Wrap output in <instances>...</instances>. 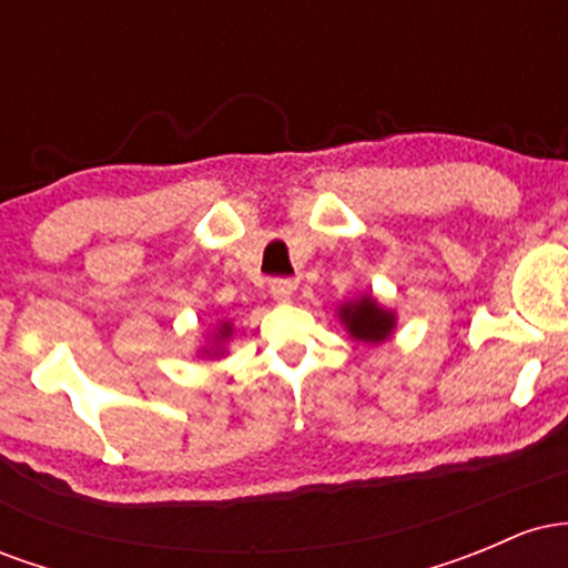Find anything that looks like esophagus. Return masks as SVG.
Instances as JSON below:
<instances>
[{"mask_svg":"<svg viewBox=\"0 0 568 568\" xmlns=\"http://www.w3.org/2000/svg\"><path fill=\"white\" fill-rule=\"evenodd\" d=\"M270 293H272V298H275V302L288 304L293 298V293H296V283H293V280H275Z\"/></svg>","mask_w":568,"mask_h":568,"instance_id":"1","label":"esophagus"}]
</instances>
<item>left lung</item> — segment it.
<instances>
[{
	"label": "left lung",
	"instance_id": "left-lung-1",
	"mask_svg": "<svg viewBox=\"0 0 568 568\" xmlns=\"http://www.w3.org/2000/svg\"><path fill=\"white\" fill-rule=\"evenodd\" d=\"M336 317L342 321L352 342L363 344H382L395 334L397 315L395 310L384 306L374 293H363V296L349 298V302L338 304Z\"/></svg>",
	"mask_w": 568,
	"mask_h": 568
}]
</instances>
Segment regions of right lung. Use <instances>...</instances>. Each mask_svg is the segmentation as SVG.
<instances>
[{
  "label": "right lung",
  "instance_id": "obj_1",
  "mask_svg": "<svg viewBox=\"0 0 568 568\" xmlns=\"http://www.w3.org/2000/svg\"><path fill=\"white\" fill-rule=\"evenodd\" d=\"M234 334L232 321H216L207 323L205 338H202L197 355L207 357V361H219V357L226 355V347H230V338Z\"/></svg>",
  "mask_w": 568,
  "mask_h": 568
}]
</instances>
